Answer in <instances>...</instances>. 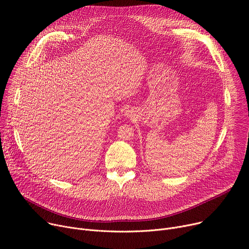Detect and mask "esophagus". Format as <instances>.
<instances>
[{
    "label": "esophagus",
    "mask_w": 249,
    "mask_h": 249,
    "mask_svg": "<svg viewBox=\"0 0 249 249\" xmlns=\"http://www.w3.org/2000/svg\"><path fill=\"white\" fill-rule=\"evenodd\" d=\"M129 114H130V111H127V112H126V115H129Z\"/></svg>",
    "instance_id": "1"
}]
</instances>
